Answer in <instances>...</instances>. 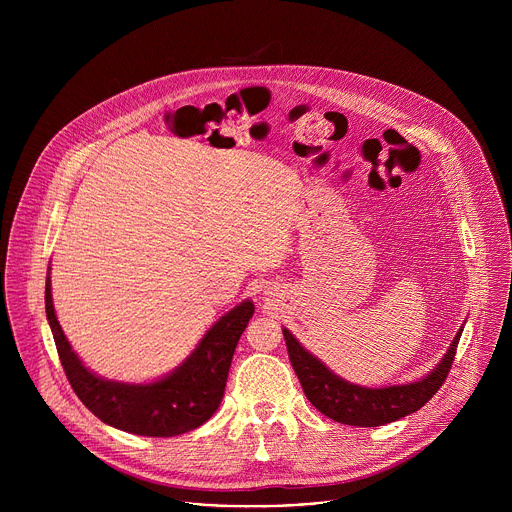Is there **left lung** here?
I'll return each instance as SVG.
<instances>
[{
    "mask_svg": "<svg viewBox=\"0 0 512 512\" xmlns=\"http://www.w3.org/2000/svg\"><path fill=\"white\" fill-rule=\"evenodd\" d=\"M462 328L454 336L444 358L435 364L431 373L413 383L391 385L381 389L360 387L334 375L326 364L312 352H308L287 328H283V338L287 344L291 367H294L308 401L320 413L344 425L377 427L397 421L409 413H415L437 393V389L442 387L452 369Z\"/></svg>",
    "mask_w": 512,
    "mask_h": 512,
    "instance_id": "1",
    "label": "left lung"
}]
</instances>
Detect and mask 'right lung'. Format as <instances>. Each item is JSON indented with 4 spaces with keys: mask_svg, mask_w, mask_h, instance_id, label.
I'll return each instance as SVG.
<instances>
[{
    "mask_svg": "<svg viewBox=\"0 0 512 512\" xmlns=\"http://www.w3.org/2000/svg\"><path fill=\"white\" fill-rule=\"evenodd\" d=\"M50 285L48 267L46 318L62 369L83 405L103 423L135 435L172 437L200 427L221 405L237 342L255 312L251 300L218 318L190 356L166 377L152 383H123L95 375L72 350L56 320Z\"/></svg>",
    "mask_w": 512,
    "mask_h": 512,
    "instance_id": "add662e5",
    "label": "right lung"
}]
</instances>
